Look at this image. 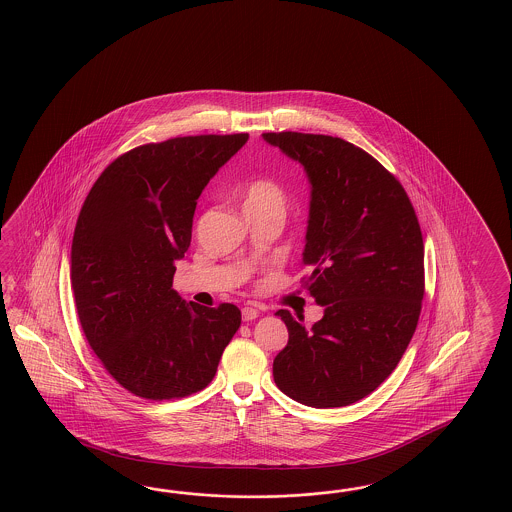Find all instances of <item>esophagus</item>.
Wrapping results in <instances>:
<instances>
[{
	"label": "esophagus",
	"instance_id": "esophagus-1",
	"mask_svg": "<svg viewBox=\"0 0 512 512\" xmlns=\"http://www.w3.org/2000/svg\"><path fill=\"white\" fill-rule=\"evenodd\" d=\"M257 317H259V311L255 307H244L242 309V320L244 322H251V320H255Z\"/></svg>",
	"mask_w": 512,
	"mask_h": 512
}]
</instances>
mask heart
Returning a JSON list of instances; mask_svg holds the SVG:
<instances>
[{
    "instance_id": "1",
    "label": "heart",
    "mask_w": 512,
    "mask_h": 512,
    "mask_svg": "<svg viewBox=\"0 0 512 512\" xmlns=\"http://www.w3.org/2000/svg\"><path fill=\"white\" fill-rule=\"evenodd\" d=\"M244 207L259 208V210H272L285 214L287 195L281 186L272 180L259 179L251 182L244 195Z\"/></svg>"
}]
</instances>
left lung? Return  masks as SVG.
Segmentation results:
<instances>
[{
    "label": "left lung",
    "instance_id": "8db88e82",
    "mask_svg": "<svg viewBox=\"0 0 512 512\" xmlns=\"http://www.w3.org/2000/svg\"><path fill=\"white\" fill-rule=\"evenodd\" d=\"M263 139L304 167L311 186L302 261L324 315L311 328L287 309L289 343L277 387L313 408L373 393L401 361L425 294L423 236L401 182L345 139L270 132Z\"/></svg>",
    "mask_w": 512,
    "mask_h": 512
}]
</instances>
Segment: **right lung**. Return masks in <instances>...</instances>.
Here are the masks:
<instances>
[{"label": "right lung", "mask_w": 512, "mask_h": 512, "mask_svg": "<svg viewBox=\"0 0 512 512\" xmlns=\"http://www.w3.org/2000/svg\"><path fill=\"white\" fill-rule=\"evenodd\" d=\"M248 138L143 145L106 167L83 203L70 249L78 317L106 371L138 397L169 401L207 387L240 328L236 305L186 304L171 287L199 195Z\"/></svg>", "instance_id": "add662e5"}]
</instances>
